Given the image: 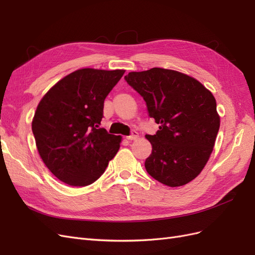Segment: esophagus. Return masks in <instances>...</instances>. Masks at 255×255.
<instances>
[{
  "label": "esophagus",
  "mask_w": 255,
  "mask_h": 255,
  "mask_svg": "<svg viewBox=\"0 0 255 255\" xmlns=\"http://www.w3.org/2000/svg\"><path fill=\"white\" fill-rule=\"evenodd\" d=\"M137 138H138V133L135 132V130H133L129 136H127L128 140H135V139H137Z\"/></svg>",
  "instance_id": "34e87169"
}]
</instances>
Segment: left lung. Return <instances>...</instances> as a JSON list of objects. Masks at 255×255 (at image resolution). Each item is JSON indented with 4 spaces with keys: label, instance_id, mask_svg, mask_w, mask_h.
Returning <instances> with one entry per match:
<instances>
[{
    "label": "left lung",
    "instance_id": "left-lung-1",
    "mask_svg": "<svg viewBox=\"0 0 255 255\" xmlns=\"http://www.w3.org/2000/svg\"><path fill=\"white\" fill-rule=\"evenodd\" d=\"M125 80L159 125L155 135H145L152 144L146 172L170 187L189 183L206 165L220 127L212 92L194 78L163 68L129 72Z\"/></svg>",
    "mask_w": 255,
    "mask_h": 255
}]
</instances>
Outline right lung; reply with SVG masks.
<instances>
[{"mask_svg": "<svg viewBox=\"0 0 255 255\" xmlns=\"http://www.w3.org/2000/svg\"><path fill=\"white\" fill-rule=\"evenodd\" d=\"M125 70L81 69L65 76L38 104L32 129L39 155L58 180L87 186L101 176L121 137L99 128L104 100Z\"/></svg>", "mask_w": 255, "mask_h": 255, "instance_id": "1", "label": "right lung"}]
</instances>
